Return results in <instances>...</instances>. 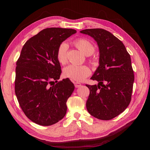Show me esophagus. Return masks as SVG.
I'll list each match as a JSON object with an SVG mask.
<instances>
[{
	"label": "esophagus",
	"mask_w": 150,
	"mask_h": 150,
	"mask_svg": "<svg viewBox=\"0 0 150 150\" xmlns=\"http://www.w3.org/2000/svg\"><path fill=\"white\" fill-rule=\"evenodd\" d=\"M74 86H75V87H76V88H79L80 86H81V84L79 83H78V82H74Z\"/></svg>",
	"instance_id": "obj_1"
}]
</instances>
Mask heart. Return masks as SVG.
<instances>
[{
  "label": "heart",
  "instance_id": "obj_1",
  "mask_svg": "<svg viewBox=\"0 0 150 150\" xmlns=\"http://www.w3.org/2000/svg\"><path fill=\"white\" fill-rule=\"evenodd\" d=\"M75 46L86 56H89L94 52L95 47L94 45L86 39H78L74 42ZM68 45L63 42L61 44L57 49V59L61 64H65L67 62V51ZM63 74L66 78L76 81H83L91 74L89 67L85 65L76 66L69 65L66 67Z\"/></svg>",
  "mask_w": 150,
  "mask_h": 150
}]
</instances>
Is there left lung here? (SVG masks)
<instances>
[{
	"mask_svg": "<svg viewBox=\"0 0 150 150\" xmlns=\"http://www.w3.org/2000/svg\"><path fill=\"white\" fill-rule=\"evenodd\" d=\"M80 33L93 38L99 51V65L91 78L98 84H86L90 91L86 108L98 119L111 120L131 101L134 77L130 55L123 43L106 30L88 29Z\"/></svg>",
	"mask_w": 150,
	"mask_h": 150,
	"instance_id": "left-lung-1",
	"label": "left lung"
}]
</instances>
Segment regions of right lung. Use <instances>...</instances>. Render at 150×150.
Here are the masks:
<instances>
[{
  "instance_id": "add662e5",
  "label": "right lung",
  "mask_w": 150,
  "mask_h": 150,
  "mask_svg": "<svg viewBox=\"0 0 150 150\" xmlns=\"http://www.w3.org/2000/svg\"><path fill=\"white\" fill-rule=\"evenodd\" d=\"M75 33L72 29H44L22 49L16 62L15 93L25 116L36 124L52 125L66 114V102L74 86L68 78L57 82L61 69L57 51Z\"/></svg>"
}]
</instances>
